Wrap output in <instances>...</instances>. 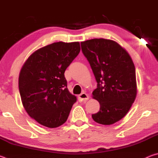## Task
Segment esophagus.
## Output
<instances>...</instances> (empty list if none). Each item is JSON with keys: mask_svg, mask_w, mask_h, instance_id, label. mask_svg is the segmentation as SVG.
Wrapping results in <instances>:
<instances>
[{"mask_svg": "<svg viewBox=\"0 0 158 158\" xmlns=\"http://www.w3.org/2000/svg\"><path fill=\"white\" fill-rule=\"evenodd\" d=\"M78 98H79V100L80 102H83V101H85V100H89V96H88V95L85 93H82L79 95Z\"/></svg>", "mask_w": 158, "mask_h": 158, "instance_id": "obj_1", "label": "esophagus"}]
</instances>
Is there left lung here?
<instances>
[{"instance_id":"1","label":"left lung","mask_w":158,"mask_h":158,"mask_svg":"<svg viewBox=\"0 0 158 158\" xmlns=\"http://www.w3.org/2000/svg\"><path fill=\"white\" fill-rule=\"evenodd\" d=\"M97 81L93 98L100 102L98 113L92 114L96 123L111 125L127 114L137 95L135 65L130 55L117 42L92 39L81 42Z\"/></svg>"}]
</instances>
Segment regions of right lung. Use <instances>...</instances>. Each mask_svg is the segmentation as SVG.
Here are the masks:
<instances>
[{
	"mask_svg": "<svg viewBox=\"0 0 158 158\" xmlns=\"http://www.w3.org/2000/svg\"><path fill=\"white\" fill-rule=\"evenodd\" d=\"M80 52L78 42H54L30 56L19 77L21 102L32 118L49 128L68 119L77 100L67 88L65 71Z\"/></svg>",
	"mask_w": 158,
	"mask_h": 158,
	"instance_id": "1",
	"label": "right lung"
}]
</instances>
